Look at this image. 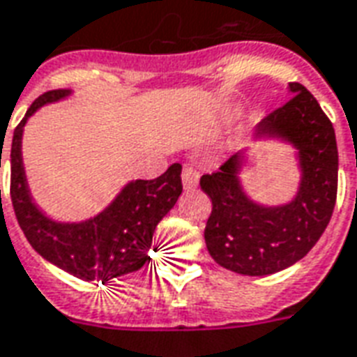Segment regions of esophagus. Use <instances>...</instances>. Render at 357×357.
<instances>
[{"label": "esophagus", "mask_w": 357, "mask_h": 357, "mask_svg": "<svg viewBox=\"0 0 357 357\" xmlns=\"http://www.w3.org/2000/svg\"><path fill=\"white\" fill-rule=\"evenodd\" d=\"M197 184H199V173H197L194 167L184 165V169H182V186L186 190H192L195 188Z\"/></svg>", "instance_id": "esophagus-1"}]
</instances>
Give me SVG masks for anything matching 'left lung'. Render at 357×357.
<instances>
[{
    "mask_svg": "<svg viewBox=\"0 0 357 357\" xmlns=\"http://www.w3.org/2000/svg\"><path fill=\"white\" fill-rule=\"evenodd\" d=\"M288 93V103L265 116L252 139L294 149L299 182L290 201L267 205L246 192L241 175L250 149L239 150L220 171L199 181L213 201L205 227L208 254L239 275L265 277L297 264L318 243L333 214L339 173L333 126L303 84L290 82Z\"/></svg>",
    "mask_w": 357,
    "mask_h": 357,
    "instance_id": "obj_1",
    "label": "left lung"
}]
</instances>
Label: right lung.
<instances>
[{
  "mask_svg": "<svg viewBox=\"0 0 357 357\" xmlns=\"http://www.w3.org/2000/svg\"><path fill=\"white\" fill-rule=\"evenodd\" d=\"M71 93V90L43 93L15 130L10 146V199L26 239L39 256L86 282H109L111 278L135 273L149 259L154 229L182 194V165L173 163L154 181H130L96 216L79 222L50 218L29 190L22 158L24 128L41 107L63 101Z\"/></svg>",
  "mask_w": 357,
  "mask_h": 357,
  "instance_id": "right-lung-1",
  "label": "right lung"
}]
</instances>
